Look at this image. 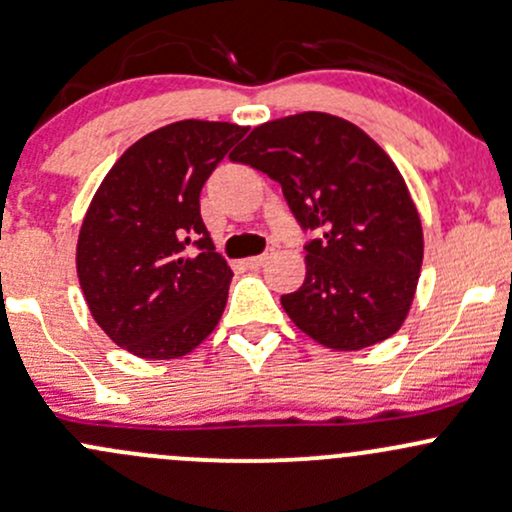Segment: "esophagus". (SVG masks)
I'll return each mask as SVG.
<instances>
[{
	"label": "esophagus",
	"mask_w": 512,
	"mask_h": 512,
	"mask_svg": "<svg viewBox=\"0 0 512 512\" xmlns=\"http://www.w3.org/2000/svg\"><path fill=\"white\" fill-rule=\"evenodd\" d=\"M270 257H272V252H265V255H255V257H247V260H245V265H247V267H250V270H260V267H262V265H265V262H267V260H270Z\"/></svg>",
	"instance_id": "esophagus-1"
}]
</instances>
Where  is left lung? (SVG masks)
Returning a JSON list of instances; mask_svg holds the SVG:
<instances>
[{
    "label": "left lung",
    "instance_id": "obj_1",
    "mask_svg": "<svg viewBox=\"0 0 512 512\" xmlns=\"http://www.w3.org/2000/svg\"><path fill=\"white\" fill-rule=\"evenodd\" d=\"M282 186L306 245L304 284L282 306L333 351H360L405 324L424 257L422 220L395 161L353 122L299 112L255 127L230 154Z\"/></svg>",
    "mask_w": 512,
    "mask_h": 512
}]
</instances>
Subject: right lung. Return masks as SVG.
<instances>
[{
    "mask_svg": "<svg viewBox=\"0 0 512 512\" xmlns=\"http://www.w3.org/2000/svg\"><path fill=\"white\" fill-rule=\"evenodd\" d=\"M245 132L208 120L154 129L90 201L75 247L80 289L95 324L137 358H181L223 316L233 270L203 225L201 188Z\"/></svg>",
    "mask_w": 512,
    "mask_h": 512,
    "instance_id": "add662e5",
    "label": "right lung"
}]
</instances>
